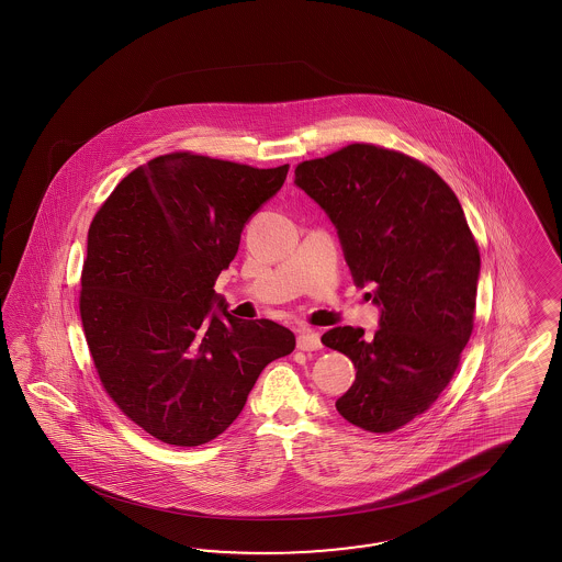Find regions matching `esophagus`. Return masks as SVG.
<instances>
[{
  "label": "esophagus",
  "mask_w": 562,
  "mask_h": 562,
  "mask_svg": "<svg viewBox=\"0 0 562 562\" xmlns=\"http://www.w3.org/2000/svg\"><path fill=\"white\" fill-rule=\"evenodd\" d=\"M296 346H299V350H305V352L319 350V348H322L319 334L313 331V329H301V331H299V338H296Z\"/></svg>",
  "instance_id": "1"
}]
</instances>
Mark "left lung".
Segmentation results:
<instances>
[{
  "label": "left lung",
  "instance_id": "1",
  "mask_svg": "<svg viewBox=\"0 0 562 562\" xmlns=\"http://www.w3.org/2000/svg\"><path fill=\"white\" fill-rule=\"evenodd\" d=\"M294 183L336 224L358 286L381 306L379 329L334 327L327 348L350 358L352 387L336 402L369 432H393L430 408L474 329L480 251L460 200L408 154L348 144L294 169Z\"/></svg>",
  "mask_w": 562,
  "mask_h": 562
}]
</instances>
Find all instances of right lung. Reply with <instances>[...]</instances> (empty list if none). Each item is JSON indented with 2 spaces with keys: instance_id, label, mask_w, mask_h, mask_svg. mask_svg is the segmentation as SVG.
<instances>
[{
  "instance_id": "obj_1",
  "label": "right lung",
  "mask_w": 562,
  "mask_h": 562,
  "mask_svg": "<svg viewBox=\"0 0 562 562\" xmlns=\"http://www.w3.org/2000/svg\"><path fill=\"white\" fill-rule=\"evenodd\" d=\"M289 165L256 169L170 153L132 170L88 228L80 317L101 385L148 435L198 447L235 423L294 334L237 319L214 292L245 222ZM220 301L225 319L211 313Z\"/></svg>"
}]
</instances>
